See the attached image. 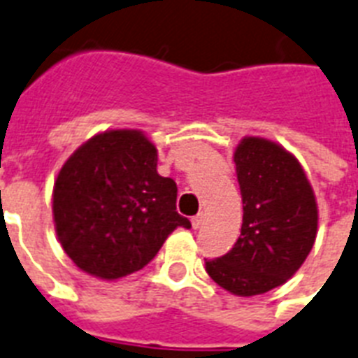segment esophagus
Wrapping results in <instances>:
<instances>
[{"instance_id": "34e87169", "label": "esophagus", "mask_w": 358, "mask_h": 358, "mask_svg": "<svg viewBox=\"0 0 358 358\" xmlns=\"http://www.w3.org/2000/svg\"><path fill=\"white\" fill-rule=\"evenodd\" d=\"M191 224H193L194 229H199L200 226L204 224V215L199 213V215H194L193 219H191Z\"/></svg>"}]
</instances>
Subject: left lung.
Segmentation results:
<instances>
[{"label": "left lung", "instance_id": "8db88e82", "mask_svg": "<svg viewBox=\"0 0 358 358\" xmlns=\"http://www.w3.org/2000/svg\"><path fill=\"white\" fill-rule=\"evenodd\" d=\"M241 237L228 254L206 259L209 278L237 296H255L296 274L315 245L318 208L301 165L263 138H245L234 154Z\"/></svg>", "mask_w": 358, "mask_h": 358}]
</instances>
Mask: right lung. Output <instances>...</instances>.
Returning a JSON list of instances; mask_svg holds the SVG:
<instances>
[{
	"mask_svg": "<svg viewBox=\"0 0 358 358\" xmlns=\"http://www.w3.org/2000/svg\"><path fill=\"white\" fill-rule=\"evenodd\" d=\"M156 147L139 130H108L64 164L53 189L55 229L78 268L101 280L138 272L176 228L178 187L156 171Z\"/></svg>",
	"mask_w": 358,
	"mask_h": 358,
	"instance_id": "1",
	"label": "right lung"
}]
</instances>
